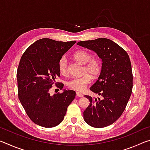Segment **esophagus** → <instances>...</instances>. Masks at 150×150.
I'll list each match as a JSON object with an SVG mask.
<instances>
[{"instance_id": "1", "label": "esophagus", "mask_w": 150, "mask_h": 150, "mask_svg": "<svg viewBox=\"0 0 150 150\" xmlns=\"http://www.w3.org/2000/svg\"><path fill=\"white\" fill-rule=\"evenodd\" d=\"M76 95H77L78 97H83V94L81 93L80 92H77V93H76Z\"/></svg>"}]
</instances>
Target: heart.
Returning a JSON list of instances; mask_svg holds the SVG:
<instances>
[{
    "instance_id": "1",
    "label": "heart",
    "mask_w": 150,
    "mask_h": 150,
    "mask_svg": "<svg viewBox=\"0 0 150 150\" xmlns=\"http://www.w3.org/2000/svg\"><path fill=\"white\" fill-rule=\"evenodd\" d=\"M73 57L77 62L82 64H85L84 73H88L89 74L86 73L82 77L71 79L67 81V85L71 89L82 91L91 83L92 81L91 76L93 77H96L100 74L102 69V65L99 59L97 58H92L91 53L86 50L77 51L73 54ZM58 69L62 75H67L68 74L67 59L65 56L61 58L58 62Z\"/></svg>"
}]
</instances>
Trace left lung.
<instances>
[{
    "mask_svg": "<svg viewBox=\"0 0 150 150\" xmlns=\"http://www.w3.org/2000/svg\"><path fill=\"white\" fill-rule=\"evenodd\" d=\"M77 45L93 51L102 59L99 77L90 88L102 98L85 96L90 104L83 118L91 126L104 128L120 118L130 99L133 87L130 58L123 48L107 38L81 41Z\"/></svg>",
    "mask_w": 150,
    "mask_h": 150,
    "instance_id": "8db88e82",
    "label": "left lung"
}]
</instances>
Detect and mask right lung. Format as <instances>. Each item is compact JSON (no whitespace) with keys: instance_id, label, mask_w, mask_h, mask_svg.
I'll list each match as a JSON object with an SVG mask.
<instances>
[{"instance_id":"1","label":"right lung","mask_w":150,"mask_h":150,"mask_svg":"<svg viewBox=\"0 0 150 150\" xmlns=\"http://www.w3.org/2000/svg\"><path fill=\"white\" fill-rule=\"evenodd\" d=\"M76 41L58 42L49 38L37 40L22 55L17 70L18 98L32 122L45 128H52L63 121L75 91L63 90L51 96L49 91L60 76L58 62Z\"/></svg>"}]
</instances>
